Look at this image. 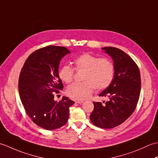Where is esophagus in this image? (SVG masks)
<instances>
[{"mask_svg": "<svg viewBox=\"0 0 158 158\" xmlns=\"http://www.w3.org/2000/svg\"><path fill=\"white\" fill-rule=\"evenodd\" d=\"M74 101L75 102V103H78V104H81L83 102V100H79V99H75Z\"/></svg>", "mask_w": 158, "mask_h": 158, "instance_id": "1", "label": "esophagus"}]
</instances>
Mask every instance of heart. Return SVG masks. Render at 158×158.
<instances>
[{
	"instance_id": "b5f03b06",
	"label": "heart",
	"mask_w": 158,
	"mask_h": 158,
	"mask_svg": "<svg viewBox=\"0 0 158 158\" xmlns=\"http://www.w3.org/2000/svg\"><path fill=\"white\" fill-rule=\"evenodd\" d=\"M77 70H84L82 83H74L69 85L66 93L73 98L84 100L92 94L94 88L98 91L105 89L112 83L115 68L111 60L86 53L73 60ZM75 70L69 64H64L58 70V76L66 83L71 82Z\"/></svg>"
}]
</instances>
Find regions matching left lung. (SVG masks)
Here are the masks:
<instances>
[{
  "label": "left lung",
  "instance_id": "8db88e82",
  "mask_svg": "<svg viewBox=\"0 0 158 158\" xmlns=\"http://www.w3.org/2000/svg\"><path fill=\"white\" fill-rule=\"evenodd\" d=\"M101 49L112 58L115 75L110 85L99 94L109 100L105 105L94 102L89 119L96 126L110 129L123 123L135 111L141 81L139 67L127 53L112 47Z\"/></svg>",
  "mask_w": 158,
  "mask_h": 158
}]
</instances>
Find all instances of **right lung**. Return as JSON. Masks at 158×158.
<instances>
[{
  "label": "right lung",
  "instance_id": "1",
  "mask_svg": "<svg viewBox=\"0 0 158 158\" xmlns=\"http://www.w3.org/2000/svg\"><path fill=\"white\" fill-rule=\"evenodd\" d=\"M70 53L64 47L48 46L34 52L23 64L19 77V93L28 115L45 130L58 129L66 123L69 107L75 102L63 96L54 100L64 88L58 76L60 62Z\"/></svg>",
  "mask_w": 158,
  "mask_h": 158
}]
</instances>
